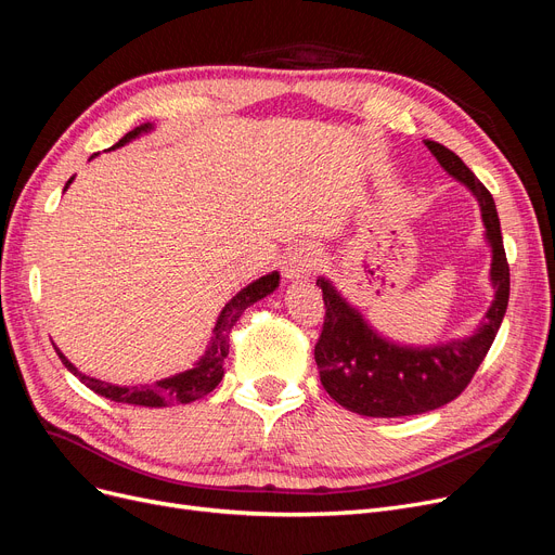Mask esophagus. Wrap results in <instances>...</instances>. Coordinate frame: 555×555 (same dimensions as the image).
I'll return each instance as SVG.
<instances>
[{
	"instance_id": "obj_1",
	"label": "esophagus",
	"mask_w": 555,
	"mask_h": 555,
	"mask_svg": "<svg viewBox=\"0 0 555 555\" xmlns=\"http://www.w3.org/2000/svg\"><path fill=\"white\" fill-rule=\"evenodd\" d=\"M318 262H320V251L310 245H301L285 256L283 276L293 283L306 281L312 274V270L318 268Z\"/></svg>"
}]
</instances>
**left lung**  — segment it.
I'll use <instances>...</instances> for the list:
<instances>
[{"label": "left lung", "instance_id": "obj_1", "mask_svg": "<svg viewBox=\"0 0 555 555\" xmlns=\"http://www.w3.org/2000/svg\"><path fill=\"white\" fill-rule=\"evenodd\" d=\"M424 144L442 170L463 183L478 202L486 243L492 251L494 299L472 335L426 347L401 345L378 333L333 281L318 276L326 306L324 328L315 345L320 380L337 403L365 417L422 415L453 401L483 363L508 308L511 270L492 195L444 144L436 140H424Z\"/></svg>", "mask_w": 555, "mask_h": 555}]
</instances>
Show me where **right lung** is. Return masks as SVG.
Wrapping results in <instances>:
<instances>
[{"instance_id":"1","label":"right lung","mask_w":555,"mask_h":555,"mask_svg":"<svg viewBox=\"0 0 555 555\" xmlns=\"http://www.w3.org/2000/svg\"><path fill=\"white\" fill-rule=\"evenodd\" d=\"M154 131V125L152 122H144L140 127H135L133 131H129L122 140L115 142L111 150H119L125 147V144H129L131 140L144 135ZM94 158V156H92ZM75 181V177H72L67 183H65V190L69 188V183ZM279 281H281V274L279 272H270L264 274L256 281H251L249 285H245L243 291H240L220 312L218 322H215L212 326V337L210 343L204 351V356L197 360L195 365H192L190 370L185 372H179V374H172L167 378H160L156 383H144V385H115V383H106V380H100V378H92L83 372H79V367H75L69 363V360L65 358V353L54 345L61 363L67 367V372L75 374L86 388H90L92 392H98L111 401H117V403H129V405H144V408H165V405H175V403H190V401H197L202 397H206L208 392H212L215 388H218V383L222 380L224 376V360L229 356V333L231 328L235 326V322L240 320V315L243 312L264 299L268 295H272L276 287H279Z\"/></svg>"}]
</instances>
